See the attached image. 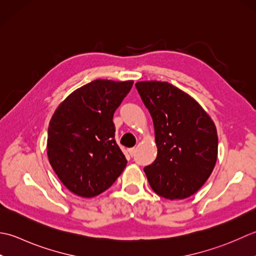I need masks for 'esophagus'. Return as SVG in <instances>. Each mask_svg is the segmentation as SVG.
Returning a JSON list of instances; mask_svg holds the SVG:
<instances>
[{"mask_svg": "<svg viewBox=\"0 0 256 256\" xmlns=\"http://www.w3.org/2000/svg\"><path fill=\"white\" fill-rule=\"evenodd\" d=\"M128 152H129L130 156H134V152H136V148H129L128 149Z\"/></svg>", "mask_w": 256, "mask_h": 256, "instance_id": "obj_1", "label": "esophagus"}]
</instances>
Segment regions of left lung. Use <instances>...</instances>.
<instances>
[{
	"instance_id": "1",
	"label": "left lung",
	"mask_w": 256,
	"mask_h": 256,
	"mask_svg": "<svg viewBox=\"0 0 256 256\" xmlns=\"http://www.w3.org/2000/svg\"><path fill=\"white\" fill-rule=\"evenodd\" d=\"M134 86L154 126L157 158L144 169L151 189L169 200L189 198L216 166V124L194 98L169 82H138Z\"/></svg>"
}]
</instances>
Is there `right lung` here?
I'll list each match as a JSON object with an SVG mask.
<instances>
[{
  "label": "right lung",
  "instance_id": "obj_1",
  "mask_svg": "<svg viewBox=\"0 0 256 256\" xmlns=\"http://www.w3.org/2000/svg\"><path fill=\"white\" fill-rule=\"evenodd\" d=\"M134 82L96 80L72 92L52 116L48 156L67 189L92 198L110 188L127 160L114 140V112Z\"/></svg>",
  "mask_w": 256,
  "mask_h": 256
}]
</instances>
